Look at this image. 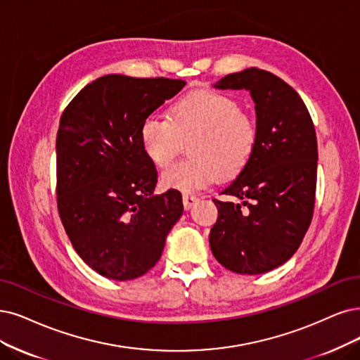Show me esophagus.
Returning a JSON list of instances; mask_svg holds the SVG:
<instances>
[{
    "mask_svg": "<svg viewBox=\"0 0 360 360\" xmlns=\"http://www.w3.org/2000/svg\"><path fill=\"white\" fill-rule=\"evenodd\" d=\"M182 202H184V207L188 210V209H191L198 202V197H195L193 194H185L182 197Z\"/></svg>",
    "mask_w": 360,
    "mask_h": 360,
    "instance_id": "1",
    "label": "esophagus"
}]
</instances>
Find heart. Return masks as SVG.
Here are the masks:
<instances>
[{
	"label": "heart",
	"instance_id": "b5f03b06",
	"mask_svg": "<svg viewBox=\"0 0 360 360\" xmlns=\"http://www.w3.org/2000/svg\"><path fill=\"white\" fill-rule=\"evenodd\" d=\"M139 139L146 158L158 169L169 166L188 142L190 157L162 175L165 188L188 194L217 178L231 181L240 175L257 151L259 127L234 98L197 90L172 102L166 118L145 117Z\"/></svg>",
	"mask_w": 360,
	"mask_h": 360
}]
</instances>
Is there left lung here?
I'll list each match as a JSON object with an SVG mask.
<instances>
[{
    "instance_id": "8db88e82",
    "label": "left lung",
    "mask_w": 360,
    "mask_h": 360,
    "mask_svg": "<svg viewBox=\"0 0 360 360\" xmlns=\"http://www.w3.org/2000/svg\"><path fill=\"white\" fill-rule=\"evenodd\" d=\"M218 89H246L255 101L259 139L249 166L214 198L218 219L212 254L237 274L267 273L300 248L314 210L317 139L298 93L277 75L248 68L222 77Z\"/></svg>"
}]
</instances>
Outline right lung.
Listing matches in <instances>:
<instances>
[{
	"label": "right lung",
	"mask_w": 360,
	"mask_h": 360,
	"mask_svg": "<svg viewBox=\"0 0 360 360\" xmlns=\"http://www.w3.org/2000/svg\"><path fill=\"white\" fill-rule=\"evenodd\" d=\"M187 83L103 75L63 110L56 136V202L63 229L89 267L131 281L162 257L182 215L176 190L154 195L155 166L142 151L145 117Z\"/></svg>",
	"instance_id": "obj_1"
}]
</instances>
